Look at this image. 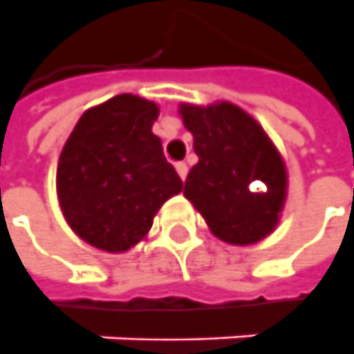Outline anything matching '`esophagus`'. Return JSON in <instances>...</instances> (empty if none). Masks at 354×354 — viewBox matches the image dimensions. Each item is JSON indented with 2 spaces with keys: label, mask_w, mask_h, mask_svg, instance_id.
Returning <instances> with one entry per match:
<instances>
[{
  "label": "esophagus",
  "mask_w": 354,
  "mask_h": 354,
  "mask_svg": "<svg viewBox=\"0 0 354 354\" xmlns=\"http://www.w3.org/2000/svg\"><path fill=\"white\" fill-rule=\"evenodd\" d=\"M175 169L179 173V177L185 181V179H187V173H189V165H187L185 161H177V163H175Z\"/></svg>",
  "instance_id": "obj_1"
}]
</instances>
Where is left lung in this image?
Returning <instances> with one entry per match:
<instances>
[{
	"label": "left lung",
	"mask_w": 354,
	"mask_h": 354,
	"mask_svg": "<svg viewBox=\"0 0 354 354\" xmlns=\"http://www.w3.org/2000/svg\"><path fill=\"white\" fill-rule=\"evenodd\" d=\"M179 115L198 156L185 181V198L226 243L251 245L267 238L288 191L286 165L269 134L230 101L181 103Z\"/></svg>",
	"instance_id": "obj_1"
}]
</instances>
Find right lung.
Instances as JSON below:
<instances>
[{"instance_id":"right-lung-1","label":"right lung","mask_w":354,"mask_h":354,"mask_svg":"<svg viewBox=\"0 0 354 354\" xmlns=\"http://www.w3.org/2000/svg\"><path fill=\"white\" fill-rule=\"evenodd\" d=\"M153 101L116 95L87 109L58 160L56 193L68 226L89 245L124 253L148 232L165 201L183 191L151 132Z\"/></svg>"}]
</instances>
